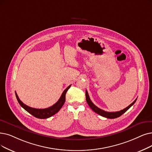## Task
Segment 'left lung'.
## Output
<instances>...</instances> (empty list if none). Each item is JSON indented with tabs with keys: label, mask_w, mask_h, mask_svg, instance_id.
<instances>
[{
	"label": "left lung",
	"mask_w": 152,
	"mask_h": 152,
	"mask_svg": "<svg viewBox=\"0 0 152 152\" xmlns=\"http://www.w3.org/2000/svg\"><path fill=\"white\" fill-rule=\"evenodd\" d=\"M86 101H87L88 105H89V107H91V109L92 110L95 112L96 113L98 114L99 115H101L102 117H104L108 118H117L118 117H120L123 114H124L125 112H126L131 106H132V105L135 104V102L137 101V99H136L131 104H130L128 107H127L126 108H125L123 110H121L120 111L107 112V111L103 110L101 109L100 108L97 107L96 105H95L92 102V101H91L90 98H89V94H88V92L87 90L86 91Z\"/></svg>",
	"instance_id": "1"
}]
</instances>
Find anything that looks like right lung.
<instances>
[{"label":"right lung","mask_w":152,"mask_h":152,"mask_svg":"<svg viewBox=\"0 0 152 152\" xmlns=\"http://www.w3.org/2000/svg\"><path fill=\"white\" fill-rule=\"evenodd\" d=\"M70 87L71 85L69 86L63 91L60 98L59 99V100L57 101V102H56L54 105H53L52 106L46 109H35L29 107L28 105L23 104L20 100L16 92L15 96L18 103L25 110H27L28 113H29L30 114L34 115V117L38 118H42H42H47L48 117H51L52 115H53L56 113H57L60 110L66 100V92Z\"/></svg>","instance_id":"right-lung-1"}]
</instances>
